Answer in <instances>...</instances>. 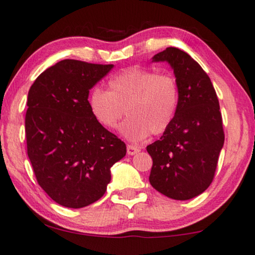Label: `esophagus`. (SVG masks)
<instances>
[{
    "mask_svg": "<svg viewBox=\"0 0 255 255\" xmlns=\"http://www.w3.org/2000/svg\"><path fill=\"white\" fill-rule=\"evenodd\" d=\"M139 151H140L139 148L131 146V144H128V155H135V154H138Z\"/></svg>",
    "mask_w": 255,
    "mask_h": 255,
    "instance_id": "esophagus-1",
    "label": "esophagus"
}]
</instances>
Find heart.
<instances>
[{"instance_id":"obj_1","label":"heart","mask_w":255,"mask_h":255,"mask_svg":"<svg viewBox=\"0 0 255 255\" xmlns=\"http://www.w3.org/2000/svg\"><path fill=\"white\" fill-rule=\"evenodd\" d=\"M178 101V85L171 75L132 67L111 78L108 91L91 90L88 106L106 128H114L127 113L120 133L131 142H140L149 133L157 135L170 128Z\"/></svg>"}]
</instances>
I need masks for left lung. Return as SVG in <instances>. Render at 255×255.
I'll list each match as a JSON object with an SVG mask.
<instances>
[{"label":"left lung","instance_id":"obj_1","mask_svg":"<svg viewBox=\"0 0 255 255\" xmlns=\"http://www.w3.org/2000/svg\"><path fill=\"white\" fill-rule=\"evenodd\" d=\"M173 69L179 101L173 122L147 146L150 185L166 197L187 201L212 182L225 142L220 106L210 77L185 51L166 48L151 58Z\"/></svg>","mask_w":255,"mask_h":255}]
</instances>
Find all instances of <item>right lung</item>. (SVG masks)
Masks as SVG:
<instances>
[{
    "label": "right lung",
    "instance_id": "obj_1",
    "mask_svg": "<svg viewBox=\"0 0 255 255\" xmlns=\"http://www.w3.org/2000/svg\"><path fill=\"white\" fill-rule=\"evenodd\" d=\"M114 65L66 59L30 87L25 119L27 154L38 185L54 202L81 209L103 197L111 167L127 146L93 119L89 92Z\"/></svg>",
    "mask_w": 255,
    "mask_h": 255
}]
</instances>
